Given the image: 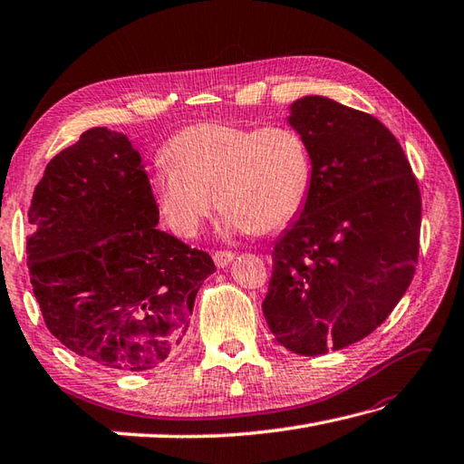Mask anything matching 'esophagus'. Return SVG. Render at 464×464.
Segmentation results:
<instances>
[{"label": "esophagus", "mask_w": 464, "mask_h": 464, "mask_svg": "<svg viewBox=\"0 0 464 464\" xmlns=\"http://www.w3.org/2000/svg\"><path fill=\"white\" fill-rule=\"evenodd\" d=\"M232 260H234V252H230V250H216L214 252V262L218 268L228 266Z\"/></svg>", "instance_id": "obj_1"}]
</instances>
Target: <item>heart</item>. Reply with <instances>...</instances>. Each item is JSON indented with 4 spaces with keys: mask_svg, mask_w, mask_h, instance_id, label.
Wrapping results in <instances>:
<instances>
[{
    "mask_svg": "<svg viewBox=\"0 0 464 464\" xmlns=\"http://www.w3.org/2000/svg\"><path fill=\"white\" fill-rule=\"evenodd\" d=\"M164 158L169 166L152 174L150 188L166 224L184 238L200 232L216 202L230 230L286 228L314 176L306 136L286 124L256 130L196 121L166 141Z\"/></svg>",
    "mask_w": 464,
    "mask_h": 464,
    "instance_id": "heart-1",
    "label": "heart"
}]
</instances>
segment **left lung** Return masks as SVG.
Listing matches in <instances>:
<instances>
[{
	"mask_svg": "<svg viewBox=\"0 0 464 464\" xmlns=\"http://www.w3.org/2000/svg\"><path fill=\"white\" fill-rule=\"evenodd\" d=\"M288 124L306 136L314 176L272 250L262 310L282 346L318 356L374 333L411 286L420 190L399 140L371 113L306 96Z\"/></svg>",
	"mask_w": 464,
	"mask_h": 464,
	"instance_id": "obj_1",
	"label": "left lung"
}]
</instances>
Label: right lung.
<instances>
[{"label": "right lung", "mask_w": 464, "mask_h": 464, "mask_svg": "<svg viewBox=\"0 0 464 464\" xmlns=\"http://www.w3.org/2000/svg\"><path fill=\"white\" fill-rule=\"evenodd\" d=\"M27 218V268L47 330L78 356L124 372L178 351L210 254L158 230L138 150L108 128L55 154Z\"/></svg>", "instance_id": "add662e5"}]
</instances>
